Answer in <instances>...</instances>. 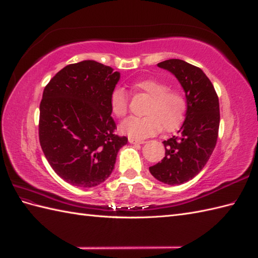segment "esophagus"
Segmentation results:
<instances>
[{"instance_id":"obj_1","label":"esophagus","mask_w":258,"mask_h":258,"mask_svg":"<svg viewBox=\"0 0 258 258\" xmlns=\"http://www.w3.org/2000/svg\"><path fill=\"white\" fill-rule=\"evenodd\" d=\"M129 142L130 144H134V145H142V144H145L146 141H144V140H138V139H134V138H129Z\"/></svg>"}]
</instances>
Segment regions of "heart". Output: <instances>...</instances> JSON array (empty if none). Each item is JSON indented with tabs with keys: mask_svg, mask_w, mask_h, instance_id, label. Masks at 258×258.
I'll use <instances>...</instances> for the list:
<instances>
[{
	"mask_svg": "<svg viewBox=\"0 0 258 258\" xmlns=\"http://www.w3.org/2000/svg\"><path fill=\"white\" fill-rule=\"evenodd\" d=\"M134 88L147 95L144 117H130L120 124V131L134 139H145L160 130L172 131L182 123L186 113V99L181 91L169 89L167 83L147 78L134 84ZM129 97L121 88L110 95V109L114 116L122 118L128 112Z\"/></svg>",
	"mask_w": 258,
	"mask_h": 258,
	"instance_id": "b5f03b06",
	"label": "heart"
}]
</instances>
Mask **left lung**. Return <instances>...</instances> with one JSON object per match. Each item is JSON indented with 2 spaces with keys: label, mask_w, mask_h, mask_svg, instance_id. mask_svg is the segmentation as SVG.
<instances>
[{
  "label": "left lung",
  "mask_w": 258,
  "mask_h": 258,
  "mask_svg": "<svg viewBox=\"0 0 258 258\" xmlns=\"http://www.w3.org/2000/svg\"><path fill=\"white\" fill-rule=\"evenodd\" d=\"M158 66L180 82L187 108L177 136L163 141L165 157L149 170L157 180L179 185L200 173L214 150L220 127L219 97L201 68L181 59H168Z\"/></svg>",
  "instance_id": "1"
}]
</instances>
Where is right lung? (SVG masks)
Returning a JSON list of instances; mask_svg holds the SVG:
<instances>
[{
  "mask_svg": "<svg viewBox=\"0 0 258 258\" xmlns=\"http://www.w3.org/2000/svg\"><path fill=\"white\" fill-rule=\"evenodd\" d=\"M120 74L95 60L67 65L50 79L39 105V144L50 167L79 187L104 182L128 138L114 134L110 95Z\"/></svg>",
  "mask_w": 258,
  "mask_h": 258,
  "instance_id": "add662e5",
  "label": "right lung"
}]
</instances>
